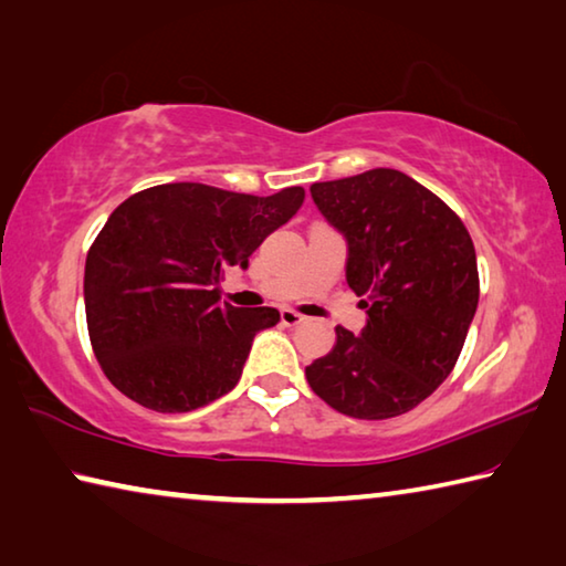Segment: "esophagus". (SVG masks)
Wrapping results in <instances>:
<instances>
[{
	"mask_svg": "<svg viewBox=\"0 0 566 566\" xmlns=\"http://www.w3.org/2000/svg\"><path fill=\"white\" fill-rule=\"evenodd\" d=\"M282 324L284 327H296V324H302L304 322V317L302 314H296V312H292V310H282Z\"/></svg>",
	"mask_w": 566,
	"mask_h": 566,
	"instance_id": "obj_1",
	"label": "esophagus"
}]
</instances>
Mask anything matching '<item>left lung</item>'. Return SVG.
Returning a JSON list of instances; mask_svg holds the SVG:
<instances>
[{
	"mask_svg": "<svg viewBox=\"0 0 566 566\" xmlns=\"http://www.w3.org/2000/svg\"><path fill=\"white\" fill-rule=\"evenodd\" d=\"M347 239V284L367 310L359 334L337 327L304 369L314 395L354 419H389L442 385L479 302L472 237L452 209L405 171L369 169L310 187Z\"/></svg>",
	"mask_w": 566,
	"mask_h": 566,
	"instance_id": "1",
	"label": "left lung"
}]
</instances>
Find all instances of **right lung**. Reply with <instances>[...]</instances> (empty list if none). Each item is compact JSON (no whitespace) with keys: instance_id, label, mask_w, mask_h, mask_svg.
Returning a JSON list of instances; mask_svg holds the SVG:
<instances>
[{"instance_id":"1","label":"right lung","mask_w":566,"mask_h":566,"mask_svg":"<svg viewBox=\"0 0 566 566\" xmlns=\"http://www.w3.org/2000/svg\"><path fill=\"white\" fill-rule=\"evenodd\" d=\"M302 202V187L254 197L177 181L114 209L84 264V310L94 357L124 397L181 415L237 387L280 312L222 304L219 282Z\"/></svg>"}]
</instances>
